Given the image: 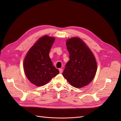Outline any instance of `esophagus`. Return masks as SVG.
<instances>
[{"mask_svg":"<svg viewBox=\"0 0 121 121\" xmlns=\"http://www.w3.org/2000/svg\"><path fill=\"white\" fill-rule=\"evenodd\" d=\"M59 73H62L63 72V69H59Z\"/></svg>","mask_w":121,"mask_h":121,"instance_id":"34e87169","label":"esophagus"}]
</instances>
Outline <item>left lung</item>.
Here are the masks:
<instances>
[{
    "label": "left lung",
    "mask_w": 121,
    "mask_h": 121,
    "mask_svg": "<svg viewBox=\"0 0 121 121\" xmlns=\"http://www.w3.org/2000/svg\"><path fill=\"white\" fill-rule=\"evenodd\" d=\"M66 46L69 60L63 73V77L74 87L85 86L93 80L97 72L95 57L90 49L79 38L69 39Z\"/></svg>",
    "instance_id": "left-lung-1"
}]
</instances>
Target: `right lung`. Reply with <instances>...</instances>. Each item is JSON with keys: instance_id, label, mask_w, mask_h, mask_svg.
Returning a JSON list of instances; mask_svg holds the SVG:
<instances>
[{"instance_id": "right-lung-1", "label": "right lung", "mask_w": 121, "mask_h": 121, "mask_svg": "<svg viewBox=\"0 0 121 121\" xmlns=\"http://www.w3.org/2000/svg\"><path fill=\"white\" fill-rule=\"evenodd\" d=\"M55 41L47 35L38 40L29 50L23 61V68L28 79L32 83L42 86L57 74L59 71L53 65L49 53Z\"/></svg>"}]
</instances>
